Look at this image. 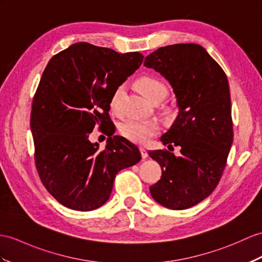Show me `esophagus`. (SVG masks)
<instances>
[{"label": "esophagus", "mask_w": 262, "mask_h": 262, "mask_svg": "<svg viewBox=\"0 0 262 262\" xmlns=\"http://www.w3.org/2000/svg\"><path fill=\"white\" fill-rule=\"evenodd\" d=\"M140 151H141V156L143 159H145L146 157H148V151H146V149L144 148V146H140Z\"/></svg>", "instance_id": "esophagus-1"}]
</instances>
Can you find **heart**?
I'll use <instances>...</instances> for the list:
<instances>
[{
    "mask_svg": "<svg viewBox=\"0 0 262 262\" xmlns=\"http://www.w3.org/2000/svg\"><path fill=\"white\" fill-rule=\"evenodd\" d=\"M140 90L144 94L145 98L150 101H155L157 99H164L168 93V88L164 83L155 76H142L138 81ZM125 93V85L119 84L110 98V107L114 113L122 112V103ZM120 131L122 135L133 142L144 143L150 138L156 136L160 131V124L157 120H126L121 124Z\"/></svg>",
    "mask_w": 262,
    "mask_h": 262,
    "instance_id": "heart-1",
    "label": "heart"
}]
</instances>
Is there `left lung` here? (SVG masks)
<instances>
[{
    "instance_id": "obj_1",
    "label": "left lung",
    "mask_w": 262,
    "mask_h": 262,
    "mask_svg": "<svg viewBox=\"0 0 262 262\" xmlns=\"http://www.w3.org/2000/svg\"><path fill=\"white\" fill-rule=\"evenodd\" d=\"M144 67L156 70L173 89L179 112L161 141L181 148L180 157L167 150L149 152L162 168L150 192L165 208L188 209L212 193L226 168L233 141L227 75L194 43L159 48L145 57Z\"/></svg>"
}]
</instances>
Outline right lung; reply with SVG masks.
<instances>
[{"label":"right lung","instance_id":"add662e5","mask_svg":"<svg viewBox=\"0 0 262 262\" xmlns=\"http://www.w3.org/2000/svg\"><path fill=\"white\" fill-rule=\"evenodd\" d=\"M143 57L79 42L44 69L31 111L34 160L43 186L64 207L98 209L109 200L118 172L141 160L137 145L112 137L106 125L112 92ZM94 126H106L110 138L103 150L88 140Z\"/></svg>","mask_w":262,"mask_h":262}]
</instances>
